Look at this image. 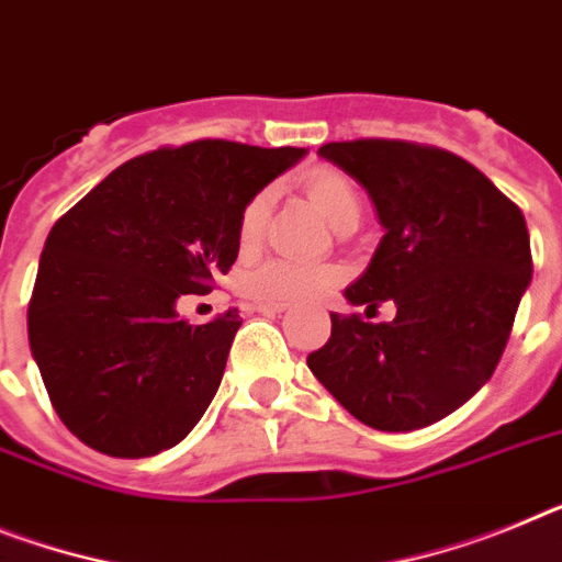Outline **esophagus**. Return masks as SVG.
I'll return each mask as SVG.
<instances>
[{
	"label": "esophagus",
	"mask_w": 562,
	"mask_h": 562,
	"mask_svg": "<svg viewBox=\"0 0 562 562\" xmlns=\"http://www.w3.org/2000/svg\"><path fill=\"white\" fill-rule=\"evenodd\" d=\"M252 310H256V313H267V315H281L286 310V304H267V301H256V304H252Z\"/></svg>",
	"instance_id": "1"
}]
</instances>
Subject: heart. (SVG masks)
<instances>
[{
  "instance_id": "1",
  "label": "heart",
  "mask_w": 562,
  "mask_h": 562,
  "mask_svg": "<svg viewBox=\"0 0 562 562\" xmlns=\"http://www.w3.org/2000/svg\"><path fill=\"white\" fill-rule=\"evenodd\" d=\"M306 193L315 207L324 213L329 224L344 222L347 215H361V199L355 193L352 181L335 170H318L306 179ZM270 213V190H261L247 201L238 218V241L241 247H252L261 238L263 224ZM335 267L315 261H299V258H270L258 263L244 276L241 286L252 301L267 304H304L335 284Z\"/></svg>"
}]
</instances>
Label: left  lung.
<instances>
[{"instance_id": "left-lung-1", "label": "left lung", "mask_w": 562, "mask_h": 562, "mask_svg": "<svg viewBox=\"0 0 562 562\" xmlns=\"http://www.w3.org/2000/svg\"><path fill=\"white\" fill-rule=\"evenodd\" d=\"M321 158L352 176L383 238L344 299L395 318L333 313L306 367L349 415L381 431L424 429L463 406L501 361L531 281L526 218L454 153L390 138L333 142Z\"/></svg>"}]
</instances>
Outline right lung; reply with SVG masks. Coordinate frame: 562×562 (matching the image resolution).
<instances>
[{
  "label": "right lung",
  "instance_id": "1",
  "mask_svg": "<svg viewBox=\"0 0 562 562\" xmlns=\"http://www.w3.org/2000/svg\"><path fill=\"white\" fill-rule=\"evenodd\" d=\"M304 147L201 138L124 161L53 224L27 306L50 404L81 443L150 458L181 443L218 392L238 310L190 324L238 258L247 201Z\"/></svg>",
  "mask_w": 562,
  "mask_h": 562
}]
</instances>
